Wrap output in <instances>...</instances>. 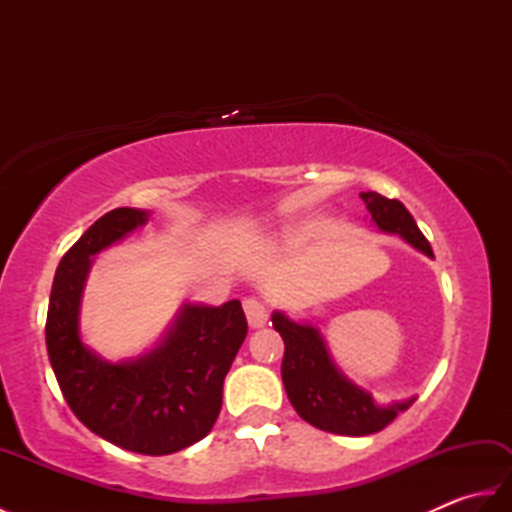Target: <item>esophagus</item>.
I'll list each match as a JSON object with an SVG mask.
<instances>
[{
	"label": "esophagus",
	"mask_w": 512,
	"mask_h": 512,
	"mask_svg": "<svg viewBox=\"0 0 512 512\" xmlns=\"http://www.w3.org/2000/svg\"><path fill=\"white\" fill-rule=\"evenodd\" d=\"M244 312H246V319L250 328H264L266 321H268V310L262 301H257L253 297L244 299Z\"/></svg>",
	"instance_id": "34e87169"
}]
</instances>
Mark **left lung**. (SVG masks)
<instances>
[{"mask_svg": "<svg viewBox=\"0 0 512 512\" xmlns=\"http://www.w3.org/2000/svg\"><path fill=\"white\" fill-rule=\"evenodd\" d=\"M361 198L380 231L398 235L420 253L433 257L427 237L420 233L405 204L389 200L376 191L361 193ZM273 328L286 345L281 380H284L288 400L312 427L336 433V436H369L385 429L400 411L409 409L416 400L391 402L387 407L378 405L369 391L352 383L336 367L319 328L292 321L279 310L273 312Z\"/></svg>", "mask_w": 512, "mask_h": 512, "instance_id": "1", "label": "left lung"}]
</instances>
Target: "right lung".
Listing matches in <instances>:
<instances>
[{
  "label": "right lung",
  "mask_w": 512,
  "mask_h": 512,
  "mask_svg": "<svg viewBox=\"0 0 512 512\" xmlns=\"http://www.w3.org/2000/svg\"><path fill=\"white\" fill-rule=\"evenodd\" d=\"M147 220L143 209H114L63 255L50 292L46 345L63 398L85 427L121 449L169 455L213 429L248 325L237 299L217 308L184 303L160 343L136 358L112 363L83 343L79 314L92 257Z\"/></svg>",
  "instance_id": "right-lung-1"
}]
</instances>
